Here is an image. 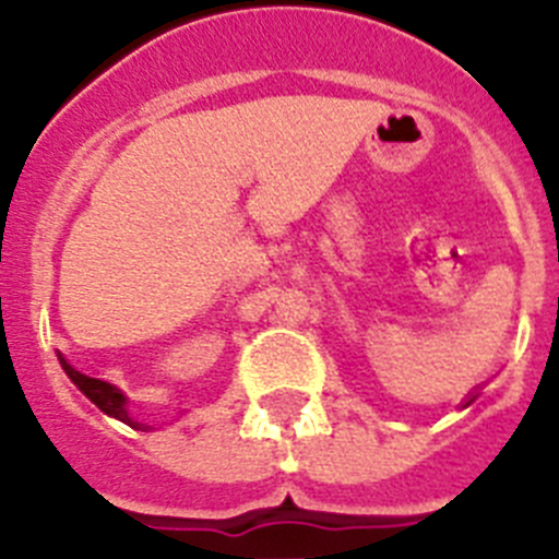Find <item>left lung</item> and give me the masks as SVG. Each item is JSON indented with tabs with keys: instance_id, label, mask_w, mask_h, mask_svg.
Listing matches in <instances>:
<instances>
[{
	"instance_id": "8db88e82",
	"label": "left lung",
	"mask_w": 559,
	"mask_h": 559,
	"mask_svg": "<svg viewBox=\"0 0 559 559\" xmlns=\"http://www.w3.org/2000/svg\"><path fill=\"white\" fill-rule=\"evenodd\" d=\"M473 400H476V394H467V400H464V406H471Z\"/></svg>"
}]
</instances>
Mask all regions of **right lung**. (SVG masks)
Returning <instances> with one entry per match:
<instances>
[{
    "label": "right lung",
    "mask_w": 559,
    "mask_h": 559,
    "mask_svg": "<svg viewBox=\"0 0 559 559\" xmlns=\"http://www.w3.org/2000/svg\"><path fill=\"white\" fill-rule=\"evenodd\" d=\"M58 360H61V367H63V372L69 374V380H72V383H75V386L81 389V392L86 394V397L92 400V403H95L103 414H108V417H114V419H120V423L136 428V431H147V428H151V426H145V423H136V419L128 414V397L120 392V389L114 386V383H108V380H100V378H88V374L78 372V369L72 367V364H69L61 353H58Z\"/></svg>",
    "instance_id": "1"
}]
</instances>
